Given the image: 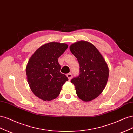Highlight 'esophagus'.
Here are the masks:
<instances>
[{
    "instance_id": "34e87169",
    "label": "esophagus",
    "mask_w": 133,
    "mask_h": 133,
    "mask_svg": "<svg viewBox=\"0 0 133 133\" xmlns=\"http://www.w3.org/2000/svg\"><path fill=\"white\" fill-rule=\"evenodd\" d=\"M66 76H67V77L68 78V79H69V80H70L72 78V74L70 73H68V74H66Z\"/></svg>"
}]
</instances>
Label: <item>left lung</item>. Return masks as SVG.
<instances>
[{
	"instance_id": "1",
	"label": "left lung",
	"mask_w": 133,
	"mask_h": 133,
	"mask_svg": "<svg viewBox=\"0 0 133 133\" xmlns=\"http://www.w3.org/2000/svg\"><path fill=\"white\" fill-rule=\"evenodd\" d=\"M78 60L79 75L71 80L78 97L84 102L94 99L102 93L109 76V69L103 56L90 43L79 41L70 46Z\"/></svg>"
}]
</instances>
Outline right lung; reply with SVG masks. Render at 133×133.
<instances>
[{"mask_svg":"<svg viewBox=\"0 0 133 133\" xmlns=\"http://www.w3.org/2000/svg\"><path fill=\"white\" fill-rule=\"evenodd\" d=\"M67 44L51 42L36 51L26 68L27 80L33 93L44 101H50L59 95L63 84L68 80L60 72L58 58L68 48Z\"/></svg>","mask_w":133,"mask_h":133,"instance_id":"right-lung-1","label":"right lung"}]
</instances>
